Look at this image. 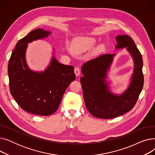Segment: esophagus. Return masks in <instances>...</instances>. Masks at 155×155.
Wrapping results in <instances>:
<instances>
[{
  "label": "esophagus",
  "mask_w": 155,
  "mask_h": 155,
  "mask_svg": "<svg viewBox=\"0 0 155 155\" xmlns=\"http://www.w3.org/2000/svg\"><path fill=\"white\" fill-rule=\"evenodd\" d=\"M74 72L75 73L76 76H79L80 74V70L78 67H75V70H74Z\"/></svg>",
  "instance_id": "obj_1"
}]
</instances>
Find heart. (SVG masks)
I'll use <instances>...</instances> for the list:
<instances>
[{
	"label": "heart",
	"mask_w": 155,
	"mask_h": 155,
	"mask_svg": "<svg viewBox=\"0 0 155 155\" xmlns=\"http://www.w3.org/2000/svg\"><path fill=\"white\" fill-rule=\"evenodd\" d=\"M95 44V39L91 37H81L75 39L72 45L73 51L82 53L92 49Z\"/></svg>",
	"instance_id": "heart-1"
}]
</instances>
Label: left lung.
I'll list each match as a JSON object with an SVG mask.
<instances>
[{"mask_svg":"<svg viewBox=\"0 0 155 155\" xmlns=\"http://www.w3.org/2000/svg\"><path fill=\"white\" fill-rule=\"evenodd\" d=\"M116 49L126 47L134 61V68L131 83L120 95L109 91L107 72L116 54H104L88 61L82 67L80 78L86 107L91 114L100 119H112L131 110L136 104L144 84L143 58L133 39L127 35L116 38Z\"/></svg>","mask_w":155,"mask_h":155,"instance_id":"left-lung-1","label":"left lung"}]
</instances>
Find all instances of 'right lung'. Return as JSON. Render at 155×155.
<instances>
[{
	"mask_svg": "<svg viewBox=\"0 0 155 155\" xmlns=\"http://www.w3.org/2000/svg\"><path fill=\"white\" fill-rule=\"evenodd\" d=\"M50 34L41 28L30 32L16 44L8 63L10 92L15 102L24 110L44 116L58 109L65 91L76 78L73 66L61 64L54 56L43 72L29 68L28 44Z\"/></svg>",
	"mask_w": 155,
	"mask_h": 155,
	"instance_id": "add662e5",
	"label": "right lung"
}]
</instances>
